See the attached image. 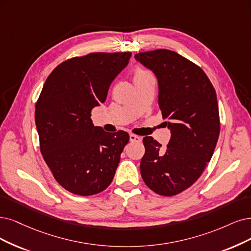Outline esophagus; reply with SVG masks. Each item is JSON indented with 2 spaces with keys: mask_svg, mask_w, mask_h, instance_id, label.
<instances>
[{
  "mask_svg": "<svg viewBox=\"0 0 251 251\" xmlns=\"http://www.w3.org/2000/svg\"><path fill=\"white\" fill-rule=\"evenodd\" d=\"M129 140H130V142H132V143H140V142H142V137L134 135V134H130L129 135Z\"/></svg>",
  "mask_w": 251,
  "mask_h": 251,
  "instance_id": "1",
  "label": "esophagus"
}]
</instances>
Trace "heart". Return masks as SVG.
<instances>
[{
  "instance_id": "obj_1",
  "label": "heart",
  "mask_w": 251,
  "mask_h": 251,
  "mask_svg": "<svg viewBox=\"0 0 251 251\" xmlns=\"http://www.w3.org/2000/svg\"><path fill=\"white\" fill-rule=\"evenodd\" d=\"M145 74H149V72H147V71H144V70H142V69H137V70L135 71V75H134V76H140V75H145Z\"/></svg>"
}]
</instances>
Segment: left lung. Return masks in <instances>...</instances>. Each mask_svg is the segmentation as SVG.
<instances>
[{
	"label": "left lung",
	"mask_w": 251,
	"mask_h": 251,
	"mask_svg": "<svg viewBox=\"0 0 251 251\" xmlns=\"http://www.w3.org/2000/svg\"><path fill=\"white\" fill-rule=\"evenodd\" d=\"M158 81V104L171 130L169 144L144 137L141 174L146 185L164 197L176 196L196 182L211 160L220 123L214 87L198 65L169 50L134 55Z\"/></svg>",
	"instance_id": "8db88e82"
}]
</instances>
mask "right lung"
Here are the masks:
<instances>
[{"label":"right lung","instance_id":"1","mask_svg":"<svg viewBox=\"0 0 251 251\" xmlns=\"http://www.w3.org/2000/svg\"><path fill=\"white\" fill-rule=\"evenodd\" d=\"M131 52H93L55 67L46 79L35 109L40 150L54 179L78 196L108 187L129 142L125 131L94 126L92 109L106 100L110 83Z\"/></svg>","mask_w":251,"mask_h":251}]
</instances>
